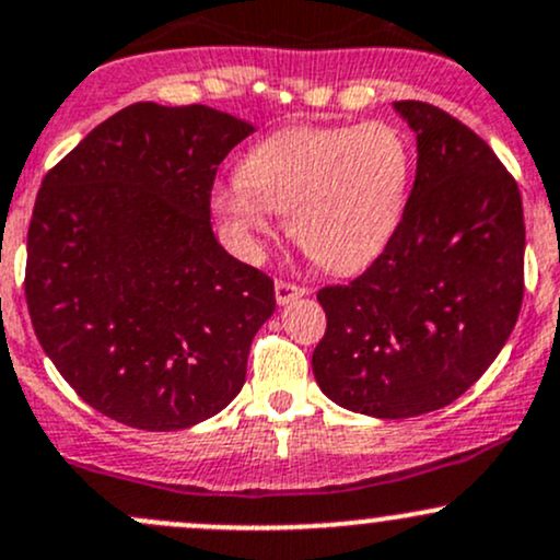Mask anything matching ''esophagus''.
<instances>
[{"mask_svg":"<svg viewBox=\"0 0 560 560\" xmlns=\"http://www.w3.org/2000/svg\"><path fill=\"white\" fill-rule=\"evenodd\" d=\"M276 303L279 305H287V303H292L294 298H303L305 292V287L303 284H294V281H284V279H276Z\"/></svg>","mask_w":560,"mask_h":560,"instance_id":"34e87169","label":"esophagus"}]
</instances>
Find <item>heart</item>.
<instances>
[{
    "mask_svg": "<svg viewBox=\"0 0 560 560\" xmlns=\"http://www.w3.org/2000/svg\"><path fill=\"white\" fill-rule=\"evenodd\" d=\"M411 149L388 121L287 127L244 153L238 177L218 183L212 210L244 255L290 212V233L316 266L348 273L370 266L401 229Z\"/></svg>",
    "mask_w": 560,
    "mask_h": 560,
    "instance_id": "heart-1",
    "label": "heart"
}]
</instances>
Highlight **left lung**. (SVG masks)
<instances>
[{
  "instance_id": "1",
  "label": "left lung",
  "mask_w": 560,
  "mask_h": 560,
  "mask_svg": "<svg viewBox=\"0 0 560 560\" xmlns=\"http://www.w3.org/2000/svg\"><path fill=\"white\" fill-rule=\"evenodd\" d=\"M393 108L417 135L401 229L350 284L318 290L327 331L316 383L383 420L441 409L489 370L524 300L518 183L487 140L422 101Z\"/></svg>"
}]
</instances>
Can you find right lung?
I'll return each mask as SVG.
<instances>
[{
  "label": "right lung",
  "mask_w": 560,
  "mask_h": 560,
  "mask_svg": "<svg viewBox=\"0 0 560 560\" xmlns=\"http://www.w3.org/2000/svg\"><path fill=\"white\" fill-rule=\"evenodd\" d=\"M247 135L210 106L132 103L42 180L31 324L66 383L121 425L190 428L242 390L273 279L220 247L210 199Z\"/></svg>",
  "instance_id": "obj_1"
}]
</instances>
